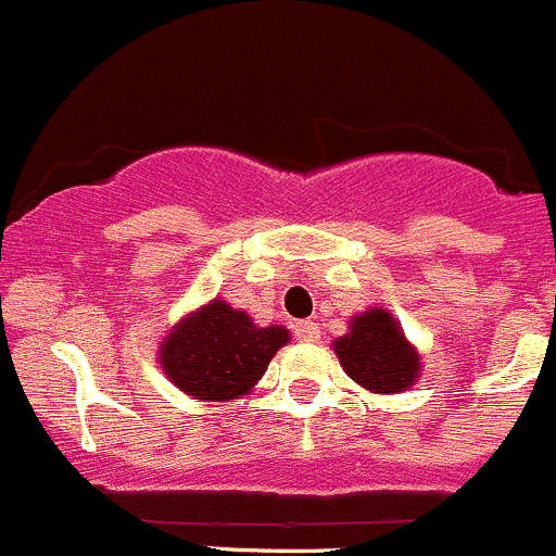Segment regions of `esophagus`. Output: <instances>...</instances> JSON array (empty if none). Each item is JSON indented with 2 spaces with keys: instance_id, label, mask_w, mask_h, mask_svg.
Masks as SVG:
<instances>
[{
  "instance_id": "1",
  "label": "esophagus",
  "mask_w": 556,
  "mask_h": 556,
  "mask_svg": "<svg viewBox=\"0 0 556 556\" xmlns=\"http://www.w3.org/2000/svg\"><path fill=\"white\" fill-rule=\"evenodd\" d=\"M294 338L305 343L319 341V327H316L314 321H294Z\"/></svg>"
}]
</instances>
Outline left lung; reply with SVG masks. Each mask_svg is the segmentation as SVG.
I'll list each match as a JSON object with an SVG mask.
<instances>
[{
  "mask_svg": "<svg viewBox=\"0 0 556 556\" xmlns=\"http://www.w3.org/2000/svg\"><path fill=\"white\" fill-rule=\"evenodd\" d=\"M332 349L343 371L371 393H401L420 377V354L384 308L354 316Z\"/></svg>",
  "mask_w": 556,
  "mask_h": 556,
  "instance_id": "left-lung-1",
  "label": "left lung"
}]
</instances>
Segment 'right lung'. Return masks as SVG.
Listing matches in <instances>:
<instances>
[{
  "instance_id": "obj_1",
  "label": "right lung",
  "mask_w": 556,
  "mask_h": 556,
  "mask_svg": "<svg viewBox=\"0 0 556 556\" xmlns=\"http://www.w3.org/2000/svg\"><path fill=\"white\" fill-rule=\"evenodd\" d=\"M287 341V327H256L245 311L213 300L163 338L161 366L193 399L231 401L251 393Z\"/></svg>"
}]
</instances>
